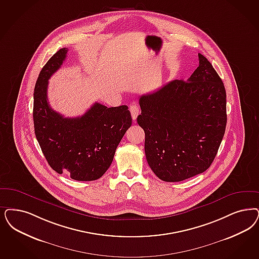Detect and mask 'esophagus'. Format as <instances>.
I'll list each match as a JSON object with an SVG mask.
<instances>
[{
	"instance_id": "34e87169",
	"label": "esophagus",
	"mask_w": 259,
	"mask_h": 259,
	"mask_svg": "<svg viewBox=\"0 0 259 259\" xmlns=\"http://www.w3.org/2000/svg\"><path fill=\"white\" fill-rule=\"evenodd\" d=\"M129 109H130V113H131V116H132L133 120H136L137 117L139 116V114H140V107L134 103V104L130 105Z\"/></svg>"
}]
</instances>
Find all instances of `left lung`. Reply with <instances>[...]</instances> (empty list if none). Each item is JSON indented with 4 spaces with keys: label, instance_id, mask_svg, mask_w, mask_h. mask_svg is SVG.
<instances>
[{
    "label": "left lung",
    "instance_id": "obj_1",
    "mask_svg": "<svg viewBox=\"0 0 259 259\" xmlns=\"http://www.w3.org/2000/svg\"><path fill=\"white\" fill-rule=\"evenodd\" d=\"M188 80L170 81L140 98L137 121L146 160L164 182H181L212 163L227 124L224 83L204 55Z\"/></svg>",
    "mask_w": 259,
    "mask_h": 259
}]
</instances>
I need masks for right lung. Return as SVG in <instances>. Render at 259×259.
Instances as JSON below:
<instances>
[{
	"mask_svg": "<svg viewBox=\"0 0 259 259\" xmlns=\"http://www.w3.org/2000/svg\"><path fill=\"white\" fill-rule=\"evenodd\" d=\"M67 48L54 54L40 71L33 95V122L46 160L57 173L76 181H95L110 167L118 143L132 124L126 105L108 108L96 102L83 115L64 117L48 102V83L62 66Z\"/></svg>",
	"mask_w": 259,
	"mask_h": 259,
	"instance_id": "obj_1",
	"label": "right lung"
}]
</instances>
